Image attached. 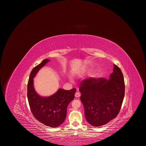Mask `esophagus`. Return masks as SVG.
<instances>
[{
	"instance_id": "obj_1",
	"label": "esophagus",
	"mask_w": 146,
	"mask_h": 146,
	"mask_svg": "<svg viewBox=\"0 0 146 146\" xmlns=\"http://www.w3.org/2000/svg\"><path fill=\"white\" fill-rule=\"evenodd\" d=\"M81 96V94L79 92H76L75 94V97L76 98H79Z\"/></svg>"
}]
</instances>
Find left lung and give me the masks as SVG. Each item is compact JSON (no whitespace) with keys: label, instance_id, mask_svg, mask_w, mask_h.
I'll return each instance as SVG.
<instances>
[{"label":"left lung","instance_id":"8db88e82","mask_svg":"<svg viewBox=\"0 0 146 146\" xmlns=\"http://www.w3.org/2000/svg\"><path fill=\"white\" fill-rule=\"evenodd\" d=\"M87 121L102 126L119 113L125 95V83L121 69L114 64L109 79L90 78L81 81L79 88Z\"/></svg>","mask_w":146,"mask_h":146}]
</instances>
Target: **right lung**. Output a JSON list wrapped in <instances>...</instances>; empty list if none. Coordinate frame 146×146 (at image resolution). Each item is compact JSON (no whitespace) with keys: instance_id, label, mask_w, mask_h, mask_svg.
Masks as SVG:
<instances>
[{"instance_id":"right-lung-1","label":"right lung","mask_w":146,"mask_h":146,"mask_svg":"<svg viewBox=\"0 0 146 146\" xmlns=\"http://www.w3.org/2000/svg\"><path fill=\"white\" fill-rule=\"evenodd\" d=\"M50 60L44 59L32 70L28 83L27 96L31 110L36 119L51 127H57L63 123L67 114V107L74 99L76 88L70 90L59 89L48 97L38 95L33 87V78L38 71Z\"/></svg>"}]
</instances>
